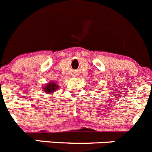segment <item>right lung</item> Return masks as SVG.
<instances>
[{
    "instance_id": "obj_1",
    "label": "right lung",
    "mask_w": 152,
    "mask_h": 152,
    "mask_svg": "<svg viewBox=\"0 0 152 152\" xmlns=\"http://www.w3.org/2000/svg\"><path fill=\"white\" fill-rule=\"evenodd\" d=\"M58 85H57L56 82L52 81V82L48 83L43 88V90L46 94H53L58 89Z\"/></svg>"
}]
</instances>
